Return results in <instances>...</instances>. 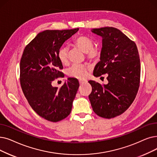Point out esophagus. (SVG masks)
<instances>
[{
    "instance_id": "esophagus-1",
    "label": "esophagus",
    "mask_w": 157,
    "mask_h": 157,
    "mask_svg": "<svg viewBox=\"0 0 157 157\" xmlns=\"http://www.w3.org/2000/svg\"><path fill=\"white\" fill-rule=\"evenodd\" d=\"M79 84H80V85H83V84L86 83L87 82V81H85V80H79Z\"/></svg>"
}]
</instances>
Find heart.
Returning a JSON list of instances; mask_svg holds the SVG:
<instances>
[{
    "instance_id": "1",
    "label": "heart",
    "mask_w": 157,
    "mask_h": 157,
    "mask_svg": "<svg viewBox=\"0 0 157 157\" xmlns=\"http://www.w3.org/2000/svg\"><path fill=\"white\" fill-rule=\"evenodd\" d=\"M74 44L78 49L85 52L88 59L95 61L100 58L102 49L99 46H94L93 40L89 37L80 35L75 38ZM69 48L67 47H62L58 51V58L59 62L63 65H67L69 63L68 59ZM91 69L88 65H73L67 71L69 76L80 79H86L88 76V71Z\"/></svg>"
}]
</instances>
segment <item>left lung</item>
<instances>
[{
    "instance_id": "obj_1",
    "label": "left lung",
    "mask_w": 157,
    "mask_h": 157,
    "mask_svg": "<svg viewBox=\"0 0 157 157\" xmlns=\"http://www.w3.org/2000/svg\"><path fill=\"white\" fill-rule=\"evenodd\" d=\"M103 38L100 62L94 76L108 74L107 85L89 81L88 95L94 112L99 117L112 119L123 113L137 95L140 77V62L137 45L123 33L112 27L94 29Z\"/></svg>"
}]
</instances>
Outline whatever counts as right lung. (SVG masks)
Returning a JSON list of instances; mask_svg holds the SVG:
<instances>
[{"instance_id":"obj_1","label":"right lung","mask_w":157,"mask_h":157,"mask_svg":"<svg viewBox=\"0 0 157 157\" xmlns=\"http://www.w3.org/2000/svg\"><path fill=\"white\" fill-rule=\"evenodd\" d=\"M79 28L45 30L38 33L24 50L20 62V82L29 105L38 115L53 122L65 119L79 86L76 78H68L58 88L52 82L63 78L58 51Z\"/></svg>"}]
</instances>
